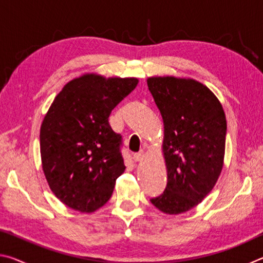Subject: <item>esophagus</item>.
<instances>
[{
    "instance_id": "esophagus-1",
    "label": "esophagus",
    "mask_w": 263,
    "mask_h": 263,
    "mask_svg": "<svg viewBox=\"0 0 263 263\" xmlns=\"http://www.w3.org/2000/svg\"><path fill=\"white\" fill-rule=\"evenodd\" d=\"M142 157H144V153H142V152H138V153L133 154V160H135V161H141Z\"/></svg>"
}]
</instances>
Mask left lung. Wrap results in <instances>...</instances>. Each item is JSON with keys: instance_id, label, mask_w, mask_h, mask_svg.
Masks as SVG:
<instances>
[{"instance_id": "1", "label": "left lung", "mask_w": 263, "mask_h": 263, "mask_svg": "<svg viewBox=\"0 0 263 263\" xmlns=\"http://www.w3.org/2000/svg\"><path fill=\"white\" fill-rule=\"evenodd\" d=\"M147 86L162 116L168 177L166 189L151 203L168 215H179L198 205L220 175L225 112L210 89L195 80L149 78Z\"/></svg>"}]
</instances>
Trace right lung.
Returning a JSON list of instances; mask_svg holds the SVG:
<instances>
[{
  "label": "right lung",
  "instance_id": "1",
  "mask_svg": "<svg viewBox=\"0 0 263 263\" xmlns=\"http://www.w3.org/2000/svg\"><path fill=\"white\" fill-rule=\"evenodd\" d=\"M137 84L135 78L86 74L53 101L42 123L41 155L48 185L65 205L94 212L110 199L125 166L109 116Z\"/></svg>",
  "mask_w": 263,
  "mask_h": 263
}]
</instances>
